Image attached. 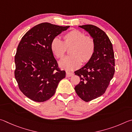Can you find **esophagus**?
Instances as JSON below:
<instances>
[{
  "label": "esophagus",
  "mask_w": 132,
  "mask_h": 132,
  "mask_svg": "<svg viewBox=\"0 0 132 132\" xmlns=\"http://www.w3.org/2000/svg\"><path fill=\"white\" fill-rule=\"evenodd\" d=\"M73 73L72 72H66V77H71L73 76Z\"/></svg>",
  "instance_id": "34e87169"
}]
</instances>
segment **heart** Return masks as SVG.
<instances>
[{"mask_svg": "<svg viewBox=\"0 0 132 132\" xmlns=\"http://www.w3.org/2000/svg\"><path fill=\"white\" fill-rule=\"evenodd\" d=\"M64 42L55 37L50 43L51 50L55 57L62 58L67 48L71 47L69 56L64 57L59 62V65L64 70L71 71L77 70L84 63L89 62L96 52L95 40L91 36L77 29H73L64 35Z\"/></svg>", "mask_w": 132, "mask_h": 132, "instance_id": "obj_1", "label": "heart"}]
</instances>
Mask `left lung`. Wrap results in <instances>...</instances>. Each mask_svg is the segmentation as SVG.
<instances>
[{
  "label": "left lung",
  "mask_w": 132,
  "mask_h": 132,
  "mask_svg": "<svg viewBox=\"0 0 132 132\" xmlns=\"http://www.w3.org/2000/svg\"><path fill=\"white\" fill-rule=\"evenodd\" d=\"M96 42V52L89 62L75 72L80 82L75 87L79 97L86 102L105 93L115 73V58L112 43L103 30L93 25L79 26Z\"/></svg>",
  "instance_id": "obj_1"
}]
</instances>
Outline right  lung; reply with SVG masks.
I'll list each match as a JSON object with an SVG mask.
<instances>
[{
  "label": "right lung",
  "mask_w": 132,
  "mask_h": 132,
  "mask_svg": "<svg viewBox=\"0 0 132 132\" xmlns=\"http://www.w3.org/2000/svg\"><path fill=\"white\" fill-rule=\"evenodd\" d=\"M69 27L41 23L21 38L15 55L14 75L21 92L31 100H48L54 94L59 82L65 77V71L59 67L50 43Z\"/></svg>",
  "instance_id": "right-lung-1"
}]
</instances>
